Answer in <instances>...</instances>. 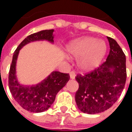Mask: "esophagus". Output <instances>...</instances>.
I'll return each instance as SVG.
<instances>
[{"instance_id": "esophagus-1", "label": "esophagus", "mask_w": 132, "mask_h": 132, "mask_svg": "<svg viewBox=\"0 0 132 132\" xmlns=\"http://www.w3.org/2000/svg\"><path fill=\"white\" fill-rule=\"evenodd\" d=\"M75 76H76V75H75V72L74 70H72L71 72H70V79H74L75 78Z\"/></svg>"}]
</instances>
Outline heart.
<instances>
[{
    "mask_svg": "<svg viewBox=\"0 0 132 132\" xmlns=\"http://www.w3.org/2000/svg\"><path fill=\"white\" fill-rule=\"evenodd\" d=\"M68 51L70 55L78 57L77 65L81 70L89 71L100 65L106 53L107 45L103 40L86 37L72 43Z\"/></svg>",
    "mask_w": 132,
    "mask_h": 132,
    "instance_id": "b5f03b06",
    "label": "heart"
}]
</instances>
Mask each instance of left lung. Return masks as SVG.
Masks as SVG:
<instances>
[{
  "instance_id": "8db88e82",
  "label": "left lung",
  "mask_w": 132,
  "mask_h": 132,
  "mask_svg": "<svg viewBox=\"0 0 132 132\" xmlns=\"http://www.w3.org/2000/svg\"><path fill=\"white\" fill-rule=\"evenodd\" d=\"M110 53L99 67L75 77L79 89L75 101L82 112L94 114L107 110L117 102L125 87L127 72L125 55L117 41L107 37Z\"/></svg>"
}]
</instances>
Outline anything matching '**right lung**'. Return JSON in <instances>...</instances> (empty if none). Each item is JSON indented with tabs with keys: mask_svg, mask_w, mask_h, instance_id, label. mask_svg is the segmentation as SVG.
<instances>
[{
	"mask_svg": "<svg viewBox=\"0 0 132 132\" xmlns=\"http://www.w3.org/2000/svg\"><path fill=\"white\" fill-rule=\"evenodd\" d=\"M53 29L43 30L27 36L13 53L9 72V88L12 96L20 106L31 112H42L47 110L55 99L58 92L70 79L68 73L53 71L40 84L25 86L20 84L15 75V66L20 48L31 42L37 40L53 41Z\"/></svg>",
	"mask_w": 132,
	"mask_h": 132,
	"instance_id": "obj_1",
	"label": "right lung"
}]
</instances>
